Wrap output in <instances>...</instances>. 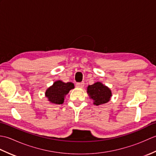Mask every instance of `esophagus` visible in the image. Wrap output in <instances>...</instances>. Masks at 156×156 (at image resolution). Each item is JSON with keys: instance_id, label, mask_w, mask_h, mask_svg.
<instances>
[{"instance_id": "1", "label": "esophagus", "mask_w": 156, "mask_h": 156, "mask_svg": "<svg viewBox=\"0 0 156 156\" xmlns=\"http://www.w3.org/2000/svg\"><path fill=\"white\" fill-rule=\"evenodd\" d=\"M76 86L77 88H82L84 87V82H78V83H76Z\"/></svg>"}]
</instances>
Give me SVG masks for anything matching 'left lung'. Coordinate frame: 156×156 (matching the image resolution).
Masks as SVG:
<instances>
[{
  "instance_id": "1",
  "label": "left lung",
  "mask_w": 156,
  "mask_h": 156,
  "mask_svg": "<svg viewBox=\"0 0 156 156\" xmlns=\"http://www.w3.org/2000/svg\"><path fill=\"white\" fill-rule=\"evenodd\" d=\"M87 93L90 98L93 100V104L97 106L107 103L112 97L111 89L101 82L88 85Z\"/></svg>"
}]
</instances>
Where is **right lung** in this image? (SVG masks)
Masks as SVG:
<instances>
[{
	"mask_svg": "<svg viewBox=\"0 0 156 156\" xmlns=\"http://www.w3.org/2000/svg\"><path fill=\"white\" fill-rule=\"evenodd\" d=\"M73 88H74V84L72 82L66 83L62 80H57L46 90L45 96L50 103L62 105L64 103L66 96Z\"/></svg>",
	"mask_w": 156,
	"mask_h": 156,
	"instance_id": "1",
	"label": "right lung"
}]
</instances>
